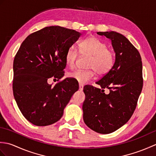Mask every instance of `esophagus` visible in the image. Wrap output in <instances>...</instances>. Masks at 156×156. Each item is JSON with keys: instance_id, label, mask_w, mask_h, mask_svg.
Returning <instances> with one entry per match:
<instances>
[{"instance_id": "34e87169", "label": "esophagus", "mask_w": 156, "mask_h": 156, "mask_svg": "<svg viewBox=\"0 0 156 156\" xmlns=\"http://www.w3.org/2000/svg\"><path fill=\"white\" fill-rule=\"evenodd\" d=\"M83 88H84V86L83 85H82V84H79V90H83Z\"/></svg>"}]
</instances>
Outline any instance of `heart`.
<instances>
[{"instance_id": "obj_1", "label": "heart", "mask_w": 156, "mask_h": 156, "mask_svg": "<svg viewBox=\"0 0 156 156\" xmlns=\"http://www.w3.org/2000/svg\"><path fill=\"white\" fill-rule=\"evenodd\" d=\"M82 55L90 56L88 67L89 69H76L68 74L69 77L81 84H86L94 78L97 71L98 75H105L111 70L114 64V54L107 48V44L96 37H89L79 44ZM78 52L74 47L69 48L65 56L66 64L69 68L75 66Z\"/></svg>"}]
</instances>
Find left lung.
Listing matches in <instances>:
<instances>
[{"mask_svg": "<svg viewBox=\"0 0 156 156\" xmlns=\"http://www.w3.org/2000/svg\"><path fill=\"white\" fill-rule=\"evenodd\" d=\"M111 40L115 61L111 69L96 82L101 88L85 86L83 119L98 133L117 130L133 114L143 87L142 62L137 49L124 35L115 31L98 32ZM105 88L109 89L106 95Z\"/></svg>", "mask_w": 156, "mask_h": 156, "instance_id": "8db88e82", "label": "left lung"}]
</instances>
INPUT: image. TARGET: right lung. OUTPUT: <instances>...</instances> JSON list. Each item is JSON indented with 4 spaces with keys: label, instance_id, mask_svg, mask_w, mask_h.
<instances>
[{
    "label": "right lung",
    "instance_id": "1",
    "mask_svg": "<svg viewBox=\"0 0 156 156\" xmlns=\"http://www.w3.org/2000/svg\"><path fill=\"white\" fill-rule=\"evenodd\" d=\"M82 34L59 26L46 27L23 41L13 62V94L25 118L36 126L59 121L78 86L68 78L54 87L49 78L61 79L68 49Z\"/></svg>",
    "mask_w": 156,
    "mask_h": 156
}]
</instances>
